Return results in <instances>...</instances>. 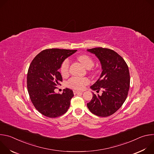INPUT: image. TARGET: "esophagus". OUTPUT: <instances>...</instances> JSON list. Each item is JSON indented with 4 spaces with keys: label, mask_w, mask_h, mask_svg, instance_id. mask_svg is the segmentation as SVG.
<instances>
[{
    "label": "esophagus",
    "mask_w": 154,
    "mask_h": 154,
    "mask_svg": "<svg viewBox=\"0 0 154 154\" xmlns=\"http://www.w3.org/2000/svg\"><path fill=\"white\" fill-rule=\"evenodd\" d=\"M73 92H74V94H79V93H82V92H80V91H76V90H74Z\"/></svg>",
    "instance_id": "esophagus-1"
}]
</instances>
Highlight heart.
<instances>
[{
    "mask_svg": "<svg viewBox=\"0 0 154 154\" xmlns=\"http://www.w3.org/2000/svg\"><path fill=\"white\" fill-rule=\"evenodd\" d=\"M78 60L87 69H90L94 65L93 59L87 55H80L77 57ZM60 72L63 76H66L69 70V61L68 59H65L61 63L60 66ZM89 80L86 77H71L68 82V86L73 89L81 90L84 88L85 85L88 84Z\"/></svg>",
    "mask_w": 154,
    "mask_h": 154,
    "instance_id": "heart-1",
    "label": "heart"
}]
</instances>
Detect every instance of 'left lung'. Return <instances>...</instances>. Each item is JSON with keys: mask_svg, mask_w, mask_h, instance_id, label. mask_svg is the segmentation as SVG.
Returning <instances> with one entry per match:
<instances>
[{"mask_svg": "<svg viewBox=\"0 0 154 154\" xmlns=\"http://www.w3.org/2000/svg\"><path fill=\"white\" fill-rule=\"evenodd\" d=\"M99 60L102 72L91 88L103 93L97 96L93 93L91 100L87 103L95 115L106 117L114 114L125 102L130 88V74L125 60L114 51L102 48L87 49Z\"/></svg>", "mask_w": 154, "mask_h": 154, "instance_id": "left-lung-1", "label": "left lung"}]
</instances>
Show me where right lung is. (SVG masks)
<instances>
[{"mask_svg":"<svg viewBox=\"0 0 154 154\" xmlns=\"http://www.w3.org/2000/svg\"><path fill=\"white\" fill-rule=\"evenodd\" d=\"M76 51L46 49L39 53L30 64L27 77L29 94L35 108L44 116L56 118L68 111L74 96L72 90L66 88L60 94L54 90L62 82L58 71L62 62Z\"/></svg>","mask_w":154,"mask_h":154,"instance_id":"add662e5","label":"right lung"}]
</instances>
